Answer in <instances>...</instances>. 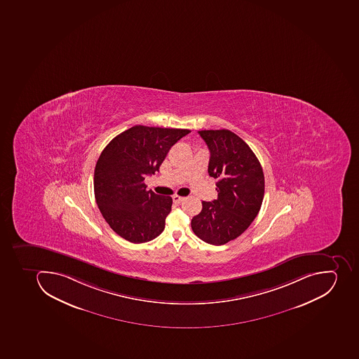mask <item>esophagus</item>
Wrapping results in <instances>:
<instances>
[{
	"label": "esophagus",
	"mask_w": 359,
	"mask_h": 359,
	"mask_svg": "<svg viewBox=\"0 0 359 359\" xmlns=\"http://www.w3.org/2000/svg\"><path fill=\"white\" fill-rule=\"evenodd\" d=\"M184 200H185V198H184V196H172V201L175 202V203H181V202H183Z\"/></svg>",
	"instance_id": "34e87169"
}]
</instances>
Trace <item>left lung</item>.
<instances>
[{"label":"left lung","mask_w":359,"mask_h":359,"mask_svg":"<svg viewBox=\"0 0 359 359\" xmlns=\"http://www.w3.org/2000/svg\"><path fill=\"white\" fill-rule=\"evenodd\" d=\"M210 151L208 172L218 180V198L202 201L191 227L198 238L224 245L244 233L257 216L264 196V175L246 142L229 130L198 131Z\"/></svg>","instance_id":"obj_1"}]
</instances>
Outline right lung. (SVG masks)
<instances>
[{"instance_id": "right-lung-1", "label": "right lung", "mask_w": 359, "mask_h": 359, "mask_svg": "<svg viewBox=\"0 0 359 359\" xmlns=\"http://www.w3.org/2000/svg\"><path fill=\"white\" fill-rule=\"evenodd\" d=\"M187 128L135 126L102 150L93 175L97 205L109 227L128 242H149L163 233L172 198L147 191L144 178L159 172L169 149Z\"/></svg>"}]
</instances>
